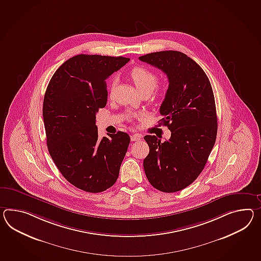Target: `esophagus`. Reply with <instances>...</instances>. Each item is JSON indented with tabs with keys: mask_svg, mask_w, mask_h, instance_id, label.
<instances>
[{
	"mask_svg": "<svg viewBox=\"0 0 261 261\" xmlns=\"http://www.w3.org/2000/svg\"><path fill=\"white\" fill-rule=\"evenodd\" d=\"M130 138H131V141H139V140H141L142 137L140 134H134Z\"/></svg>",
	"mask_w": 261,
	"mask_h": 261,
	"instance_id": "34e87169",
	"label": "esophagus"
}]
</instances>
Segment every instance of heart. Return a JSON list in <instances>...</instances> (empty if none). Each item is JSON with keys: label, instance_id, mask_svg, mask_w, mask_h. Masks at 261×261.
Returning <instances> with one entry per match:
<instances>
[{"label": "heart", "instance_id": "b5f03b06", "mask_svg": "<svg viewBox=\"0 0 261 261\" xmlns=\"http://www.w3.org/2000/svg\"><path fill=\"white\" fill-rule=\"evenodd\" d=\"M130 77H131L134 84L136 85L137 89H139L140 92L145 91V90L152 91L158 83V75L155 74V72H153V70H149L144 67H140V66L135 67L133 70L130 71ZM115 82H116V80L114 78V79H112L111 84H110L109 94H111L113 91ZM167 86H168V83L164 82L159 86V89L165 90Z\"/></svg>", "mask_w": 261, "mask_h": 261}]
</instances>
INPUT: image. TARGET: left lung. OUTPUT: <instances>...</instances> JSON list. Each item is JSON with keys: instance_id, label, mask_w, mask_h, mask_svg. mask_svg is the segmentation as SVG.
<instances>
[{"instance_id": "8db88e82", "label": "left lung", "mask_w": 261, "mask_h": 261, "mask_svg": "<svg viewBox=\"0 0 261 261\" xmlns=\"http://www.w3.org/2000/svg\"><path fill=\"white\" fill-rule=\"evenodd\" d=\"M139 58L168 77L169 88L159 111L172 133L164 142L155 136L144 137L150 148L143 161L145 174L159 191H181L202 172L216 141L212 87L203 69L181 51H155Z\"/></svg>"}]
</instances>
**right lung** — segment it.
I'll return each mask as SVG.
<instances>
[{
	"mask_svg": "<svg viewBox=\"0 0 261 261\" xmlns=\"http://www.w3.org/2000/svg\"><path fill=\"white\" fill-rule=\"evenodd\" d=\"M130 59L78 55L54 73L45 92L47 147L64 177L87 192H102L117 181L129 135L98 138L96 113L108 102L106 79Z\"/></svg>",
	"mask_w": 261,
	"mask_h": 261,
	"instance_id": "1",
	"label": "right lung"
}]
</instances>
